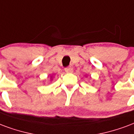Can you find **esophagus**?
<instances>
[{"instance_id":"34e87169","label":"esophagus","mask_w":134,"mask_h":134,"mask_svg":"<svg viewBox=\"0 0 134 134\" xmlns=\"http://www.w3.org/2000/svg\"><path fill=\"white\" fill-rule=\"evenodd\" d=\"M65 70V72H66V73H72V72H73V68L71 67L65 68V70Z\"/></svg>"}]
</instances>
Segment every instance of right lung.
I'll list each match as a JSON object with an SVG mask.
<instances>
[{"label": "right lung", "instance_id": "right-lung-1", "mask_svg": "<svg viewBox=\"0 0 134 134\" xmlns=\"http://www.w3.org/2000/svg\"><path fill=\"white\" fill-rule=\"evenodd\" d=\"M52 77H53V75H52L51 76H50V82L52 80Z\"/></svg>", "mask_w": 134, "mask_h": 134}]
</instances>
